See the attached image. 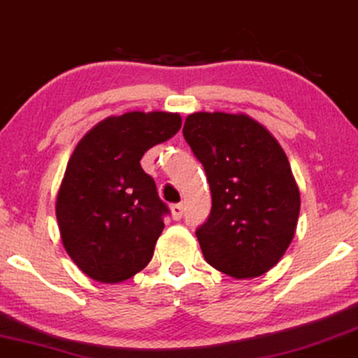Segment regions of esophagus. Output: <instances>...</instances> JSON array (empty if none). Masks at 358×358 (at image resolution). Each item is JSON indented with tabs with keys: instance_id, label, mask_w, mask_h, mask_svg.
<instances>
[{
	"instance_id": "1",
	"label": "esophagus",
	"mask_w": 358,
	"mask_h": 358,
	"mask_svg": "<svg viewBox=\"0 0 358 358\" xmlns=\"http://www.w3.org/2000/svg\"><path fill=\"white\" fill-rule=\"evenodd\" d=\"M182 213H184L182 204H174V206L171 207V214H172V217H174L176 220L182 217Z\"/></svg>"
}]
</instances>
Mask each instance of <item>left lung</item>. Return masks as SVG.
<instances>
[{
	"instance_id": "obj_1",
	"label": "left lung",
	"mask_w": 358,
	"mask_h": 358,
	"mask_svg": "<svg viewBox=\"0 0 358 358\" xmlns=\"http://www.w3.org/2000/svg\"><path fill=\"white\" fill-rule=\"evenodd\" d=\"M182 132L213 192L209 219L196 231L204 259L234 279L264 275L284 257L301 213L287 154L244 113H192Z\"/></svg>"
}]
</instances>
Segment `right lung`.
<instances>
[{
	"mask_svg": "<svg viewBox=\"0 0 358 358\" xmlns=\"http://www.w3.org/2000/svg\"><path fill=\"white\" fill-rule=\"evenodd\" d=\"M178 113L131 111L109 116L83 136L57 189L63 247L83 273L117 284L152 259L169 213L141 159L180 129Z\"/></svg>",
	"mask_w": 358,
	"mask_h": 358,
	"instance_id": "obj_1",
	"label": "right lung"
}]
</instances>
